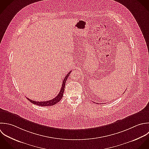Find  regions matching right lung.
Here are the masks:
<instances>
[{
    "label": "right lung",
    "mask_w": 149,
    "mask_h": 149,
    "mask_svg": "<svg viewBox=\"0 0 149 149\" xmlns=\"http://www.w3.org/2000/svg\"><path fill=\"white\" fill-rule=\"evenodd\" d=\"M71 71H70L68 74L65 76V77L64 78V79H63V84H62V86H61V88L60 89V91L59 92V93L57 95V96L56 97H55L54 99H52V100H50L49 101H45V102H36V101H33L28 98H27V99L30 102H31L32 103L34 104H36L38 106H53V105H54L56 104V103H57L58 102L60 101V100L62 99L63 97V93H64V88H65V82H66V81L68 77V76L70 75V74L71 73Z\"/></svg>",
    "instance_id": "right-lung-1"
}]
</instances>
